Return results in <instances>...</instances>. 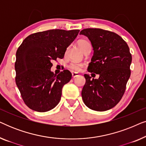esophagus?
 <instances>
[{
	"label": "esophagus",
	"mask_w": 146,
	"mask_h": 146,
	"mask_svg": "<svg viewBox=\"0 0 146 146\" xmlns=\"http://www.w3.org/2000/svg\"><path fill=\"white\" fill-rule=\"evenodd\" d=\"M72 77L74 78L78 76L79 74L76 73V72H72Z\"/></svg>",
	"instance_id": "obj_1"
}]
</instances>
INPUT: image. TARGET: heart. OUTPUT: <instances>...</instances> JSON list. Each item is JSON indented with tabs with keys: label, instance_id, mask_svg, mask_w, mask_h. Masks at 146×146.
Returning a JSON list of instances; mask_svg holds the SVG:
<instances>
[{
	"label": "heart",
	"instance_id": "heart-1",
	"mask_svg": "<svg viewBox=\"0 0 146 146\" xmlns=\"http://www.w3.org/2000/svg\"><path fill=\"white\" fill-rule=\"evenodd\" d=\"M90 44L88 41L86 40H80L78 42V45L80 48L82 50H84L85 48ZM84 67V64L82 63H78V62H72L68 65V68L71 71L74 72H79L82 71Z\"/></svg>",
	"mask_w": 146,
	"mask_h": 146
}]
</instances>
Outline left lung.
Returning a JSON list of instances; mask_svg holds the SVG:
<instances>
[{
    "label": "left lung",
    "mask_w": 146,
    "mask_h": 146,
    "mask_svg": "<svg viewBox=\"0 0 146 146\" xmlns=\"http://www.w3.org/2000/svg\"><path fill=\"white\" fill-rule=\"evenodd\" d=\"M80 35L88 38L94 50L88 71L100 76L94 79L84 74L83 101L93 110H108L120 101L126 88L132 59L129 48L122 38L111 31L86 29Z\"/></svg>",
    "instance_id": "obj_1"
}]
</instances>
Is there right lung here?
Listing matches in <instances>:
<instances>
[{"instance_id":"1","label":"right lung","mask_w":146,"mask_h":146,"mask_svg":"<svg viewBox=\"0 0 146 146\" xmlns=\"http://www.w3.org/2000/svg\"><path fill=\"white\" fill-rule=\"evenodd\" d=\"M79 30H48L29 35L16 53L15 81L24 102L33 110L44 112L60 100L62 89L72 78L64 70L56 75L52 62L63 58Z\"/></svg>"}]
</instances>
